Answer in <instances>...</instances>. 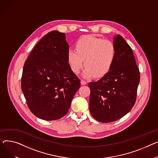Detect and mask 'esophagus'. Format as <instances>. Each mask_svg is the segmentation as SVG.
Listing matches in <instances>:
<instances>
[{"mask_svg":"<svg viewBox=\"0 0 158 158\" xmlns=\"http://www.w3.org/2000/svg\"><path fill=\"white\" fill-rule=\"evenodd\" d=\"M81 84L82 85H86V84H87V82L86 81H85V80H81Z\"/></svg>","mask_w":158,"mask_h":158,"instance_id":"34e87169","label":"esophagus"}]
</instances>
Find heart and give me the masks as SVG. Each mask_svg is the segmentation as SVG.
I'll list each match as a JSON object with an SVG mask.
<instances>
[{
  "mask_svg": "<svg viewBox=\"0 0 158 158\" xmlns=\"http://www.w3.org/2000/svg\"><path fill=\"white\" fill-rule=\"evenodd\" d=\"M115 53V47L110 40L86 35L77 41L76 50H69L67 59L71 70L75 73H79L85 64L83 77H100L110 70Z\"/></svg>",
  "mask_w": 158,
  "mask_h": 158,
  "instance_id": "1",
  "label": "heart"
}]
</instances>
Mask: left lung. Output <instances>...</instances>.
I'll use <instances>...</instances> for the list:
<instances>
[{
    "mask_svg": "<svg viewBox=\"0 0 158 158\" xmlns=\"http://www.w3.org/2000/svg\"><path fill=\"white\" fill-rule=\"evenodd\" d=\"M116 49L110 70L97 82L89 83V107L99 122L110 123L128 114L136 102L140 72L131 47L124 38L114 37Z\"/></svg>",
    "mask_w": 158,
    "mask_h": 158,
    "instance_id": "8db88e82",
    "label": "left lung"
}]
</instances>
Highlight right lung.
Wrapping results in <instances>:
<instances>
[{
	"label": "right lung",
	"instance_id": "obj_1",
	"mask_svg": "<svg viewBox=\"0 0 158 158\" xmlns=\"http://www.w3.org/2000/svg\"><path fill=\"white\" fill-rule=\"evenodd\" d=\"M65 34L53 30L42 38L25 61L22 89L35 116L56 120L68 112L81 83L67 59Z\"/></svg>",
	"mask_w": 158,
	"mask_h": 158
}]
</instances>
